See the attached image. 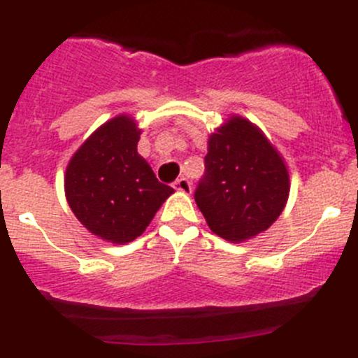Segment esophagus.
<instances>
[{"label":"esophagus","instance_id":"obj_1","mask_svg":"<svg viewBox=\"0 0 358 358\" xmlns=\"http://www.w3.org/2000/svg\"><path fill=\"white\" fill-rule=\"evenodd\" d=\"M175 189L178 190V192L182 194H190L192 192V185H190V182L187 178H178L175 182Z\"/></svg>","mask_w":358,"mask_h":358}]
</instances>
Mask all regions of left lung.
Listing matches in <instances>:
<instances>
[{"label":"left lung","mask_w":358,"mask_h":358,"mask_svg":"<svg viewBox=\"0 0 358 358\" xmlns=\"http://www.w3.org/2000/svg\"><path fill=\"white\" fill-rule=\"evenodd\" d=\"M197 208L209 229L229 243H246L272 227L289 197V171L265 133L232 114L208 138Z\"/></svg>","instance_id":"left-lung-1"}]
</instances>
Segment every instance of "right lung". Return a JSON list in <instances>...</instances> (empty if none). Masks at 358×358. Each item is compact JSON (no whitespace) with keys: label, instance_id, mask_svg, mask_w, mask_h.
<instances>
[{"label":"right lung","instance_id":"1","mask_svg":"<svg viewBox=\"0 0 358 358\" xmlns=\"http://www.w3.org/2000/svg\"><path fill=\"white\" fill-rule=\"evenodd\" d=\"M140 135L133 115H115L83 142L67 164L69 206L81 225L106 243L128 244L142 236L175 192L138 154Z\"/></svg>","mask_w":358,"mask_h":358}]
</instances>
